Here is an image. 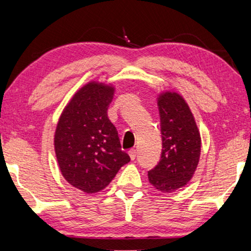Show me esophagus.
Returning <instances> with one entry per match:
<instances>
[{"label":"esophagus","instance_id":"esophagus-1","mask_svg":"<svg viewBox=\"0 0 251 251\" xmlns=\"http://www.w3.org/2000/svg\"><path fill=\"white\" fill-rule=\"evenodd\" d=\"M128 154H129L130 159L134 160V159H135V158H136V150H135V149H130V150L128 151Z\"/></svg>","mask_w":251,"mask_h":251}]
</instances>
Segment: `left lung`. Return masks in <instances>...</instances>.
I'll return each instance as SVG.
<instances>
[{
  "instance_id": "8db88e82",
  "label": "left lung",
  "mask_w": 251,
  "mask_h": 251,
  "mask_svg": "<svg viewBox=\"0 0 251 251\" xmlns=\"http://www.w3.org/2000/svg\"><path fill=\"white\" fill-rule=\"evenodd\" d=\"M162 150L148 172L149 182L161 192L184 186L195 174L200 157V133L189 105L177 93L166 92L158 100Z\"/></svg>"
}]
</instances>
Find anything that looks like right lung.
<instances>
[{
	"label": "right lung",
	"instance_id": "right-lung-1",
	"mask_svg": "<svg viewBox=\"0 0 251 251\" xmlns=\"http://www.w3.org/2000/svg\"><path fill=\"white\" fill-rule=\"evenodd\" d=\"M112 97V87L89 83L74 95L56 126L60 171L67 182L86 193L104 189L130 160L107 115Z\"/></svg>",
	"mask_w": 251,
	"mask_h": 251
}]
</instances>
